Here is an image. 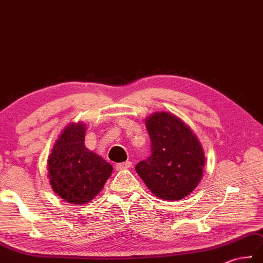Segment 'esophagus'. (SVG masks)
<instances>
[{
	"instance_id": "34e87169",
	"label": "esophagus",
	"mask_w": 263,
	"mask_h": 263,
	"mask_svg": "<svg viewBox=\"0 0 263 263\" xmlns=\"http://www.w3.org/2000/svg\"><path fill=\"white\" fill-rule=\"evenodd\" d=\"M132 164H133V163L130 161H126V162H122V163H117V164H116V170L117 171L125 170V168L130 167Z\"/></svg>"
}]
</instances>
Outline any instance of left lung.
I'll return each instance as SVG.
<instances>
[{
  "label": "left lung",
  "instance_id": "8db88e82",
  "mask_svg": "<svg viewBox=\"0 0 263 263\" xmlns=\"http://www.w3.org/2000/svg\"><path fill=\"white\" fill-rule=\"evenodd\" d=\"M146 128L152 154L137 163V174L156 197L182 199L202 178L205 155L200 143L182 120L167 112L148 117Z\"/></svg>",
  "mask_w": 263,
  "mask_h": 263
}]
</instances>
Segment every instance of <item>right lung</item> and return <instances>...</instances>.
Returning a JSON list of instances; mask_svg holds the SVG:
<instances>
[{
  "label": "right lung",
  "mask_w": 263,
  "mask_h": 263,
  "mask_svg": "<svg viewBox=\"0 0 263 263\" xmlns=\"http://www.w3.org/2000/svg\"><path fill=\"white\" fill-rule=\"evenodd\" d=\"M85 127L68 125L48 159L51 188L62 199L82 205L92 200L111 176L112 166L84 145Z\"/></svg>",
  "instance_id": "obj_1"
}]
</instances>
